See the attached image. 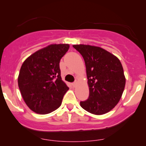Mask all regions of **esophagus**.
Returning a JSON list of instances; mask_svg holds the SVG:
<instances>
[{"label": "esophagus", "instance_id": "obj_1", "mask_svg": "<svg viewBox=\"0 0 146 146\" xmlns=\"http://www.w3.org/2000/svg\"><path fill=\"white\" fill-rule=\"evenodd\" d=\"M76 85H77V82H75L72 83V86H73V87L76 86Z\"/></svg>", "mask_w": 146, "mask_h": 146}]
</instances>
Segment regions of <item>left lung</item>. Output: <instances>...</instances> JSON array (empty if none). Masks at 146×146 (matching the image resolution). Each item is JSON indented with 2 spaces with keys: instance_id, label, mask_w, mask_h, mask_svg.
Here are the masks:
<instances>
[{
  "instance_id": "8db88e82",
  "label": "left lung",
  "mask_w": 146,
  "mask_h": 146,
  "mask_svg": "<svg viewBox=\"0 0 146 146\" xmlns=\"http://www.w3.org/2000/svg\"><path fill=\"white\" fill-rule=\"evenodd\" d=\"M73 46L84 60L89 86L88 100L80 102V106L94 115L108 113L117 104L124 90L125 79L119 60L98 46Z\"/></svg>"
}]
</instances>
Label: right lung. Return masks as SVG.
Wrapping results in <instances>:
<instances>
[{
	"instance_id": "right-lung-1",
	"label": "right lung",
	"mask_w": 146,
	"mask_h": 146,
	"mask_svg": "<svg viewBox=\"0 0 146 146\" xmlns=\"http://www.w3.org/2000/svg\"><path fill=\"white\" fill-rule=\"evenodd\" d=\"M68 48L66 44L48 45L22 65L18 87L26 104L35 113L45 115L61 105L68 87L62 80L60 62Z\"/></svg>"
}]
</instances>
